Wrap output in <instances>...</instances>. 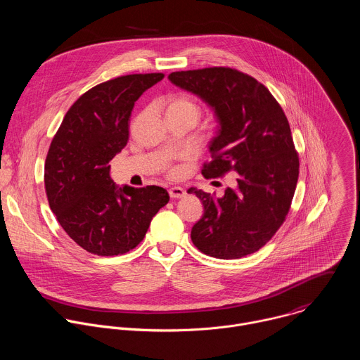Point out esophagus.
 Segmentation results:
<instances>
[{"label":"esophagus","mask_w":360,"mask_h":360,"mask_svg":"<svg viewBox=\"0 0 360 360\" xmlns=\"http://www.w3.org/2000/svg\"><path fill=\"white\" fill-rule=\"evenodd\" d=\"M185 193H186L185 189L181 188V186H171V188H169V196H171V198L178 199V198L185 196Z\"/></svg>","instance_id":"1"}]
</instances>
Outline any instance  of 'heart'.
Masks as SVG:
<instances>
[{"label":"heart","mask_w":360,"mask_h":360,"mask_svg":"<svg viewBox=\"0 0 360 360\" xmlns=\"http://www.w3.org/2000/svg\"><path fill=\"white\" fill-rule=\"evenodd\" d=\"M179 114H193L199 117V107L188 95H174L167 101V115L171 117Z\"/></svg>","instance_id":"obj_1"}]
</instances>
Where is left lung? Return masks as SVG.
I'll return each instance as SVG.
<instances>
[{"label": "left lung", "mask_w": 360, "mask_h": 360, "mask_svg": "<svg viewBox=\"0 0 360 360\" xmlns=\"http://www.w3.org/2000/svg\"><path fill=\"white\" fill-rule=\"evenodd\" d=\"M176 86L214 110L219 131L210 143L207 179L232 172L235 186L215 198L196 188L202 218L193 245L212 258L238 259L272 239L289 212L299 176V157L288 118L269 89L235 68L212 67L169 74Z\"/></svg>", "instance_id": "8db88e82"}]
</instances>
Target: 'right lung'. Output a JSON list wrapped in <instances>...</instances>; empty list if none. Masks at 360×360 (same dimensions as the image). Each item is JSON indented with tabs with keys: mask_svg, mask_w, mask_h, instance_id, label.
<instances>
[{
	"mask_svg": "<svg viewBox=\"0 0 360 360\" xmlns=\"http://www.w3.org/2000/svg\"><path fill=\"white\" fill-rule=\"evenodd\" d=\"M164 74H131L102 82L82 94L51 141L44 169L49 208L68 236L98 256L134 249L152 218L169 200L155 185L118 188L111 160L129 138L136 99Z\"/></svg>",
	"mask_w": 360,
	"mask_h": 360,
	"instance_id": "1",
	"label": "right lung"
}]
</instances>
